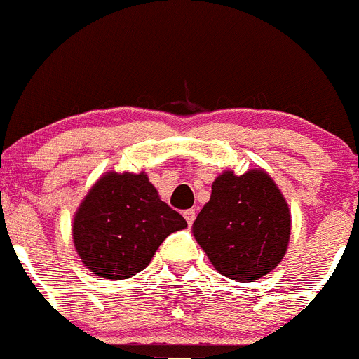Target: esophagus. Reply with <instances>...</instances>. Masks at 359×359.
I'll list each match as a JSON object with an SVG mask.
<instances>
[{"label":"esophagus","mask_w":359,"mask_h":359,"mask_svg":"<svg viewBox=\"0 0 359 359\" xmlns=\"http://www.w3.org/2000/svg\"><path fill=\"white\" fill-rule=\"evenodd\" d=\"M183 217H185V220L189 222V224H192V222L196 220V210H187L185 213H183Z\"/></svg>","instance_id":"obj_1"}]
</instances>
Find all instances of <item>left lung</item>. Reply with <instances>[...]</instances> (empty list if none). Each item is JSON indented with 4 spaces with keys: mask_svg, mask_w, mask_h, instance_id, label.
I'll return each mask as SVG.
<instances>
[{
    "mask_svg": "<svg viewBox=\"0 0 359 359\" xmlns=\"http://www.w3.org/2000/svg\"><path fill=\"white\" fill-rule=\"evenodd\" d=\"M291 215L264 170L220 174L208 204L194 222V236L224 276L252 282L268 275L285 255Z\"/></svg>",
    "mask_w": 359,
    "mask_h": 359,
    "instance_id": "1",
    "label": "left lung"
}]
</instances>
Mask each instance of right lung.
<instances>
[{"mask_svg": "<svg viewBox=\"0 0 359 359\" xmlns=\"http://www.w3.org/2000/svg\"><path fill=\"white\" fill-rule=\"evenodd\" d=\"M185 227L144 172H109L75 213L74 243L95 275L123 280L142 271L162 241Z\"/></svg>", "mask_w": 359, "mask_h": 359, "instance_id": "obj_1", "label": "right lung"}]
</instances>
